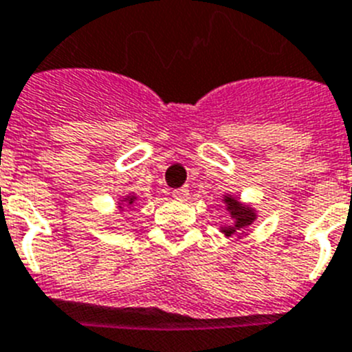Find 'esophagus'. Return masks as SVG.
Returning <instances> with one entry per match:
<instances>
[{
  "label": "esophagus",
  "mask_w": 352,
  "mask_h": 352,
  "mask_svg": "<svg viewBox=\"0 0 352 352\" xmlns=\"http://www.w3.org/2000/svg\"><path fill=\"white\" fill-rule=\"evenodd\" d=\"M172 197L175 198L177 201H186V200H188V197H189V189L188 188L175 189V191L172 193Z\"/></svg>",
  "instance_id": "1"
}]
</instances>
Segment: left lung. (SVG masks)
I'll list each match as a JSON object with an SVG mask.
<instances>
[{"instance_id": "8db88e82", "label": "left lung", "mask_w": 352, "mask_h": 352, "mask_svg": "<svg viewBox=\"0 0 352 352\" xmlns=\"http://www.w3.org/2000/svg\"><path fill=\"white\" fill-rule=\"evenodd\" d=\"M221 204L225 210L230 216V223L228 225H221L219 230L227 237H234V241H239L250 234V227L258 218V210L246 201L241 200L239 197H235L232 193L221 195Z\"/></svg>"}]
</instances>
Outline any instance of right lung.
Listing matches in <instances>:
<instances>
[{"instance_id":"right-lung-1","label":"right lung","mask_w":352,"mask_h":352,"mask_svg":"<svg viewBox=\"0 0 352 352\" xmlns=\"http://www.w3.org/2000/svg\"><path fill=\"white\" fill-rule=\"evenodd\" d=\"M138 198H140L138 195L133 193V191L125 195V197L117 198V209H118V212H124L125 209H131V207H133L134 204L138 201Z\"/></svg>"}]
</instances>
